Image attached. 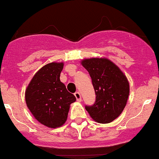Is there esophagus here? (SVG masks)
<instances>
[{"label": "esophagus", "mask_w": 159, "mask_h": 159, "mask_svg": "<svg viewBox=\"0 0 159 159\" xmlns=\"http://www.w3.org/2000/svg\"><path fill=\"white\" fill-rule=\"evenodd\" d=\"M75 98H76V99H77V101H78V102H81V101H82L81 95H80V92H75Z\"/></svg>", "instance_id": "34e87169"}]
</instances>
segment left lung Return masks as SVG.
I'll use <instances>...</instances> for the list:
<instances>
[{
  "mask_svg": "<svg viewBox=\"0 0 159 159\" xmlns=\"http://www.w3.org/2000/svg\"><path fill=\"white\" fill-rule=\"evenodd\" d=\"M81 64L92 78L96 95L95 103L85 109L97 123H111L121 115L127 104L130 93L127 77L108 59H85Z\"/></svg>",
  "mask_w": 159,
  "mask_h": 159,
  "instance_id": "obj_1",
  "label": "left lung"
}]
</instances>
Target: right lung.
<instances>
[{
  "mask_svg": "<svg viewBox=\"0 0 159 159\" xmlns=\"http://www.w3.org/2000/svg\"><path fill=\"white\" fill-rule=\"evenodd\" d=\"M63 63H50L32 77L25 91V101L35 119L50 128L61 127L67 120L70 104L76 100L60 82Z\"/></svg>",
  "mask_w": 159,
  "mask_h": 159,
  "instance_id": "1",
  "label": "right lung"
}]
</instances>
